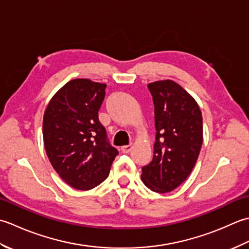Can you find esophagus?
Segmentation results:
<instances>
[{
  "label": "esophagus",
  "instance_id": "obj_1",
  "mask_svg": "<svg viewBox=\"0 0 249 249\" xmlns=\"http://www.w3.org/2000/svg\"><path fill=\"white\" fill-rule=\"evenodd\" d=\"M132 147H133V146H132L131 144L130 145H124V146L121 147L120 149H121V151H123L124 154H129L130 151H131V149H132Z\"/></svg>",
  "mask_w": 249,
  "mask_h": 249
}]
</instances>
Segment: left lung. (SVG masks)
I'll return each mask as SVG.
<instances>
[{"label":"left lung","mask_w":249,"mask_h":249,"mask_svg":"<svg viewBox=\"0 0 249 249\" xmlns=\"http://www.w3.org/2000/svg\"><path fill=\"white\" fill-rule=\"evenodd\" d=\"M155 107L154 157L142 167V180L150 190L165 194L177 188L191 173L203 142L199 105L173 80L148 86Z\"/></svg>","instance_id":"obj_1"}]
</instances>
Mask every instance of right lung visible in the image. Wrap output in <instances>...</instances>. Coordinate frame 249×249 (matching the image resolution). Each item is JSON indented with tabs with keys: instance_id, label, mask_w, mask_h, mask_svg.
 Returning <instances> with one entry per match:
<instances>
[{
	"instance_id": "1",
	"label": "right lung",
	"mask_w": 249,
	"mask_h": 249,
	"mask_svg": "<svg viewBox=\"0 0 249 249\" xmlns=\"http://www.w3.org/2000/svg\"><path fill=\"white\" fill-rule=\"evenodd\" d=\"M105 84L73 79L50 101L43 119L46 154L67 184L89 190L107 178L118 150L109 144L99 121Z\"/></svg>"
}]
</instances>
